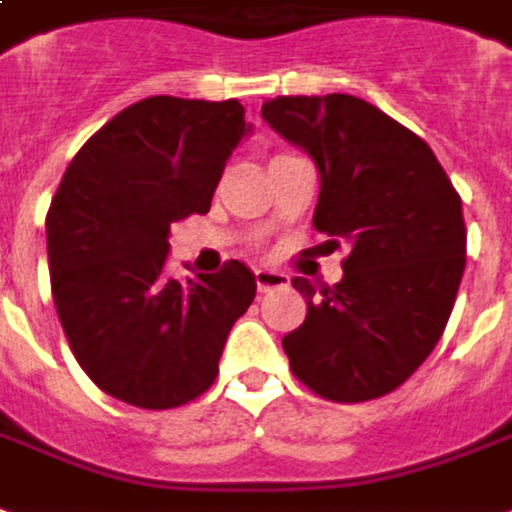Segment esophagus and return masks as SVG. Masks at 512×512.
Here are the masks:
<instances>
[{
	"mask_svg": "<svg viewBox=\"0 0 512 512\" xmlns=\"http://www.w3.org/2000/svg\"><path fill=\"white\" fill-rule=\"evenodd\" d=\"M256 275V286L259 292H272V289H281V286H289V275H283L278 270H267V267H259L253 272Z\"/></svg>",
	"mask_w": 512,
	"mask_h": 512,
	"instance_id": "obj_1",
	"label": "esophagus"
}]
</instances>
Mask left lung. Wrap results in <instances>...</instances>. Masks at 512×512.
<instances>
[{"mask_svg":"<svg viewBox=\"0 0 512 512\" xmlns=\"http://www.w3.org/2000/svg\"><path fill=\"white\" fill-rule=\"evenodd\" d=\"M261 117L319 169L313 226L324 245H352L335 286L316 294L292 281L308 302L283 338L294 376L341 404L393 393L453 311L466 264L461 196L423 138L354 95L275 98Z\"/></svg>","mask_w":512,"mask_h":512,"instance_id":"left-lung-1","label":"left lung"}]
</instances>
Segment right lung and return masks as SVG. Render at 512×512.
<instances>
[{"instance_id": "add662e5", "label": "right lung", "mask_w": 512, "mask_h": 512, "mask_svg": "<svg viewBox=\"0 0 512 512\" xmlns=\"http://www.w3.org/2000/svg\"><path fill=\"white\" fill-rule=\"evenodd\" d=\"M251 133L237 100H138L70 160L46 215L51 294L67 343L103 393L174 409L218 376L231 327L256 297L242 261L174 281V220L210 210Z\"/></svg>"}]
</instances>
